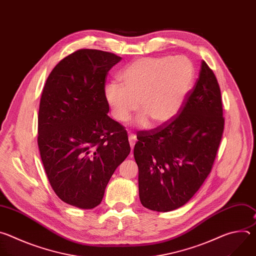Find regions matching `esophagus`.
Instances as JSON below:
<instances>
[{
	"label": "esophagus",
	"mask_w": 256,
	"mask_h": 256,
	"mask_svg": "<svg viewBox=\"0 0 256 256\" xmlns=\"http://www.w3.org/2000/svg\"><path fill=\"white\" fill-rule=\"evenodd\" d=\"M136 138L134 134H130L128 136V140H130V144L132 149H134V146L136 144Z\"/></svg>",
	"instance_id": "1"
}]
</instances>
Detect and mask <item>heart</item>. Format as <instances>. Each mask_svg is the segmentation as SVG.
Returning <instances> with one entry per match:
<instances>
[{"label": "heart", "instance_id": "b5f03b06", "mask_svg": "<svg viewBox=\"0 0 256 256\" xmlns=\"http://www.w3.org/2000/svg\"><path fill=\"white\" fill-rule=\"evenodd\" d=\"M196 77L192 62L186 56L142 58L130 64L120 75L122 86L110 83L104 98L114 118L128 122L138 109L142 112L138 126L146 128L151 120L164 126L173 120L184 106Z\"/></svg>", "mask_w": 256, "mask_h": 256}]
</instances>
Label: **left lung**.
Here are the masks:
<instances>
[{
    "mask_svg": "<svg viewBox=\"0 0 256 256\" xmlns=\"http://www.w3.org/2000/svg\"><path fill=\"white\" fill-rule=\"evenodd\" d=\"M224 124L220 86L202 60L198 79L177 116L136 136L134 156L144 208L170 212L194 196L212 170Z\"/></svg>",
    "mask_w": 256,
    "mask_h": 256,
    "instance_id": "left-lung-1",
    "label": "left lung"
}]
</instances>
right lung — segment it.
<instances>
[{
    "instance_id": "right-lung-1",
    "label": "right lung",
    "mask_w": 256,
    "mask_h": 256,
    "mask_svg": "<svg viewBox=\"0 0 256 256\" xmlns=\"http://www.w3.org/2000/svg\"><path fill=\"white\" fill-rule=\"evenodd\" d=\"M122 58L79 50L62 58L44 85L38 148L50 184L64 202L100 204L114 172L130 152L124 128L107 116L105 78Z\"/></svg>"
}]
</instances>
